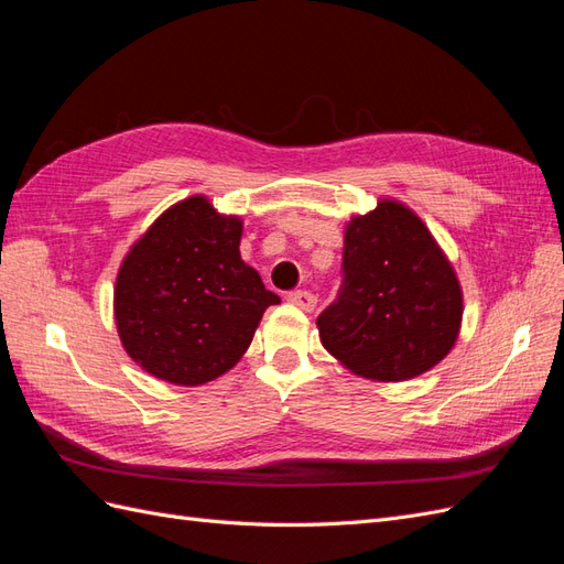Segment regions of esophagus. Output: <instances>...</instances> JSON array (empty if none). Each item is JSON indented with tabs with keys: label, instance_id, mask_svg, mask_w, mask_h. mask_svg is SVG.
<instances>
[{
	"label": "esophagus",
	"instance_id": "34e87169",
	"mask_svg": "<svg viewBox=\"0 0 564 564\" xmlns=\"http://www.w3.org/2000/svg\"><path fill=\"white\" fill-rule=\"evenodd\" d=\"M289 303H294L296 308H301L305 313H313L317 305V296L313 292H305V289H299V292L289 294Z\"/></svg>",
	"mask_w": 564,
	"mask_h": 564
}]
</instances>
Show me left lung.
<instances>
[{
    "instance_id": "8db88e82",
    "label": "left lung",
    "mask_w": 564,
    "mask_h": 564,
    "mask_svg": "<svg viewBox=\"0 0 564 564\" xmlns=\"http://www.w3.org/2000/svg\"><path fill=\"white\" fill-rule=\"evenodd\" d=\"M464 294L423 220L395 199L352 216L344 284L317 317L322 346L357 377L406 381L454 348Z\"/></svg>"
}]
</instances>
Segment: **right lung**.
I'll list each match as a JSON object with an SVG mask.
<instances>
[{
  "label": "right lung",
  "instance_id": "add662e5",
  "mask_svg": "<svg viewBox=\"0 0 564 564\" xmlns=\"http://www.w3.org/2000/svg\"><path fill=\"white\" fill-rule=\"evenodd\" d=\"M242 218L204 195L169 207L124 256L115 284L117 334L155 379L202 386L232 369L280 296L240 256Z\"/></svg>",
  "mask_w": 564,
  "mask_h": 564
}]
</instances>
